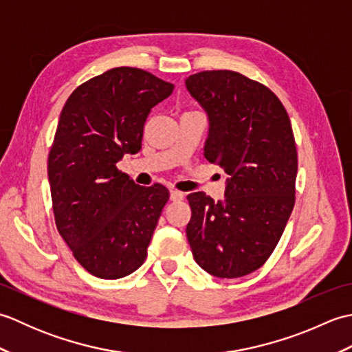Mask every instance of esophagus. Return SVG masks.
Masks as SVG:
<instances>
[{"label":"esophagus","mask_w":352,"mask_h":352,"mask_svg":"<svg viewBox=\"0 0 352 352\" xmlns=\"http://www.w3.org/2000/svg\"><path fill=\"white\" fill-rule=\"evenodd\" d=\"M169 198H170V201H182L184 198V193L180 190H170Z\"/></svg>","instance_id":"esophagus-1"}]
</instances>
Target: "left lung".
<instances>
[{
	"instance_id": "8db88e82",
	"label": "left lung",
	"mask_w": 352,
	"mask_h": 352,
	"mask_svg": "<svg viewBox=\"0 0 352 352\" xmlns=\"http://www.w3.org/2000/svg\"><path fill=\"white\" fill-rule=\"evenodd\" d=\"M186 87L208 116L204 155L228 175L226 198L188 195L193 258L219 278L248 275L275 250L295 206L298 154L271 89L234 71H204Z\"/></svg>"
}]
</instances>
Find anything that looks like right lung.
<instances>
[{
	"label": "right lung",
	"mask_w": 352,
	"mask_h": 352,
	"mask_svg": "<svg viewBox=\"0 0 352 352\" xmlns=\"http://www.w3.org/2000/svg\"><path fill=\"white\" fill-rule=\"evenodd\" d=\"M172 91L153 74L121 66L80 85L60 113L48 155L56 226L98 278H122L146 258L169 190L136 184L116 163L139 151L149 111Z\"/></svg>",
	"instance_id": "obj_1"
}]
</instances>
